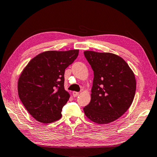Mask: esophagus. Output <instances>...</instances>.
<instances>
[{
    "mask_svg": "<svg viewBox=\"0 0 157 157\" xmlns=\"http://www.w3.org/2000/svg\"><path fill=\"white\" fill-rule=\"evenodd\" d=\"M79 94V92H76V91H73V95L74 97H77V96H78Z\"/></svg>",
    "mask_w": 157,
    "mask_h": 157,
    "instance_id": "1",
    "label": "esophagus"
}]
</instances>
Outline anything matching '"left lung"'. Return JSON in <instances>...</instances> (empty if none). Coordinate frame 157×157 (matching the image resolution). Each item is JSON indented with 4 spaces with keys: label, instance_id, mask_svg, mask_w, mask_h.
I'll return each instance as SVG.
<instances>
[{
    "label": "left lung",
    "instance_id": "1",
    "mask_svg": "<svg viewBox=\"0 0 157 157\" xmlns=\"http://www.w3.org/2000/svg\"><path fill=\"white\" fill-rule=\"evenodd\" d=\"M84 54L94 74L91 99L84 107L85 115L98 124L111 123L132 105L136 88L134 74L116 55L94 51Z\"/></svg>",
    "mask_w": 157,
    "mask_h": 157
}]
</instances>
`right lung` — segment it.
<instances>
[{
	"instance_id": "right-lung-1",
	"label": "right lung",
	"mask_w": 157,
	"mask_h": 157,
	"mask_svg": "<svg viewBox=\"0 0 157 157\" xmlns=\"http://www.w3.org/2000/svg\"><path fill=\"white\" fill-rule=\"evenodd\" d=\"M79 50L46 51L34 57L18 82V96L30 115L43 123L62 117L70 98L64 89L65 69L73 63Z\"/></svg>"
}]
</instances>
